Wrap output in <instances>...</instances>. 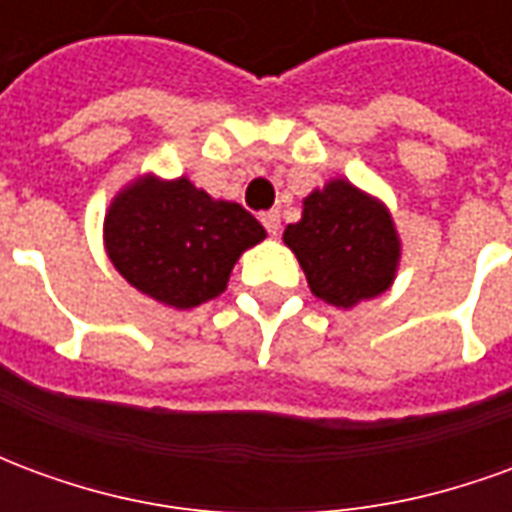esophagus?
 <instances>
[{
  "mask_svg": "<svg viewBox=\"0 0 512 512\" xmlns=\"http://www.w3.org/2000/svg\"><path fill=\"white\" fill-rule=\"evenodd\" d=\"M263 227H266L271 238H277L279 230H282V224H279V213L277 211L263 213Z\"/></svg>",
  "mask_w": 512,
  "mask_h": 512,
  "instance_id": "obj_1",
  "label": "esophagus"
}]
</instances>
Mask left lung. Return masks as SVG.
Listing matches in <instances>:
<instances>
[{"label":"left lung","instance_id":"8db88e82","mask_svg":"<svg viewBox=\"0 0 512 512\" xmlns=\"http://www.w3.org/2000/svg\"><path fill=\"white\" fill-rule=\"evenodd\" d=\"M285 244L299 257L312 293L334 307L384 293L400 257L392 216L348 180L312 191L299 222L288 224Z\"/></svg>","mask_w":512,"mask_h":512}]
</instances>
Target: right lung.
<instances>
[{
	"instance_id": "obj_1",
	"label": "right lung",
	"mask_w": 512,
	"mask_h": 512,
	"mask_svg": "<svg viewBox=\"0 0 512 512\" xmlns=\"http://www.w3.org/2000/svg\"><path fill=\"white\" fill-rule=\"evenodd\" d=\"M109 260L136 290L175 310L216 299L244 249L266 238L238 202L211 200L191 180H136L106 213Z\"/></svg>"
}]
</instances>
